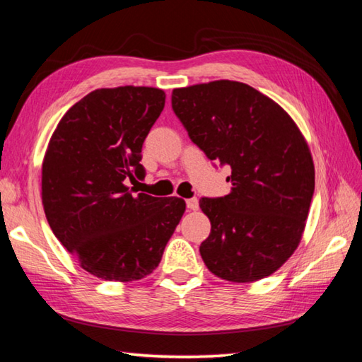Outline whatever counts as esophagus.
Segmentation results:
<instances>
[{"instance_id": "1", "label": "esophagus", "mask_w": 362, "mask_h": 362, "mask_svg": "<svg viewBox=\"0 0 362 362\" xmlns=\"http://www.w3.org/2000/svg\"><path fill=\"white\" fill-rule=\"evenodd\" d=\"M187 207H188L189 210H198L199 201L196 199V198H189V199H187Z\"/></svg>"}]
</instances>
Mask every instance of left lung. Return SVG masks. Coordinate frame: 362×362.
<instances>
[{"label":"left lung","mask_w":362,"mask_h":362,"mask_svg":"<svg viewBox=\"0 0 362 362\" xmlns=\"http://www.w3.org/2000/svg\"><path fill=\"white\" fill-rule=\"evenodd\" d=\"M173 109L210 161L231 168V192L201 198L210 234L199 252L216 277L250 284L274 274L298 248L315 189L304 136L271 98L247 83L174 88Z\"/></svg>","instance_id":"1"}]
</instances>
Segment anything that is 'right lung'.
<instances>
[{"mask_svg":"<svg viewBox=\"0 0 362 362\" xmlns=\"http://www.w3.org/2000/svg\"><path fill=\"white\" fill-rule=\"evenodd\" d=\"M166 95L153 87L100 88L55 128L42 161V206L82 269L109 281L141 280L158 267L185 212L180 198L133 193L144 179L142 144Z\"/></svg>","mask_w":362,"mask_h":362,"instance_id":"obj_1","label":"right lung"}]
</instances>
